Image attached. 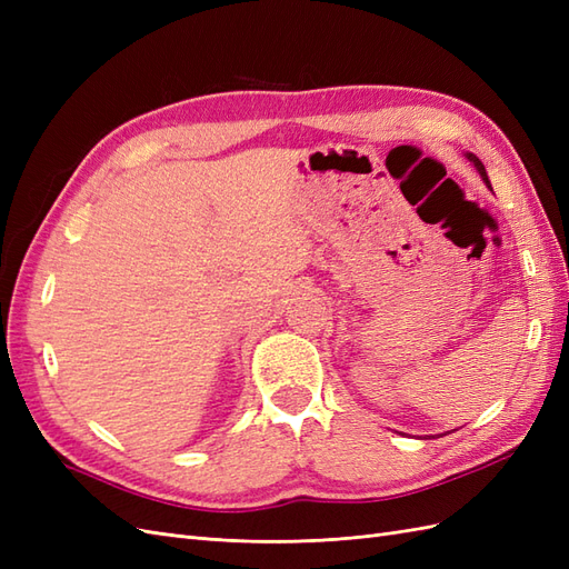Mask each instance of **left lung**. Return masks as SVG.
<instances>
[{"label": "left lung", "instance_id": "obj_1", "mask_svg": "<svg viewBox=\"0 0 569 569\" xmlns=\"http://www.w3.org/2000/svg\"><path fill=\"white\" fill-rule=\"evenodd\" d=\"M465 159H468L475 168H477V173L481 176V180H485V184L491 189V182H489V176H487V168H485V163H481L475 153H470V151H465Z\"/></svg>", "mask_w": 569, "mask_h": 569}]
</instances>
